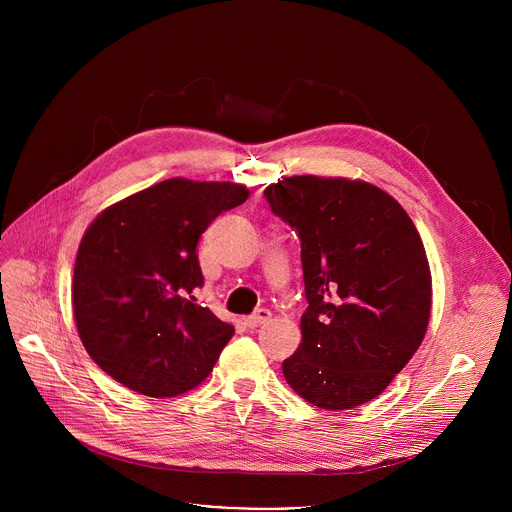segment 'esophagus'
Here are the masks:
<instances>
[{"mask_svg":"<svg viewBox=\"0 0 512 512\" xmlns=\"http://www.w3.org/2000/svg\"><path fill=\"white\" fill-rule=\"evenodd\" d=\"M269 320H271V312L265 310V308H261V310H257L253 316H249V318L245 320V324H247L249 328H259V326L267 324Z\"/></svg>","mask_w":512,"mask_h":512,"instance_id":"esophagus-1","label":"esophagus"}]
</instances>
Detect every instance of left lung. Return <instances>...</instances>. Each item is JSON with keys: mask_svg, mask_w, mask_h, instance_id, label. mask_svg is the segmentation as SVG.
Instances as JSON below:
<instances>
[{"mask_svg": "<svg viewBox=\"0 0 512 512\" xmlns=\"http://www.w3.org/2000/svg\"><path fill=\"white\" fill-rule=\"evenodd\" d=\"M265 196L302 239L310 304L302 344L283 360L287 385L328 411L375 399L429 324L431 271L413 221L389 192L364 180L291 176Z\"/></svg>", "mask_w": 512, "mask_h": 512, "instance_id": "8db88e82", "label": "left lung"}]
</instances>
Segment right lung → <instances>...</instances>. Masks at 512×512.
<instances>
[{"label": "right lung", "instance_id": "right-lung-1", "mask_svg": "<svg viewBox=\"0 0 512 512\" xmlns=\"http://www.w3.org/2000/svg\"><path fill=\"white\" fill-rule=\"evenodd\" d=\"M247 198L237 182L170 178L107 206L89 225L72 314L83 346L117 383L166 399L210 375L235 328L196 304V245L218 214Z\"/></svg>", "mask_w": 512, "mask_h": 512}]
</instances>
